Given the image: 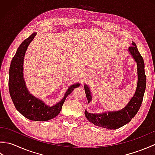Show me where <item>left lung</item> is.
Wrapping results in <instances>:
<instances>
[{"label":"left lung","mask_w":155,"mask_h":155,"mask_svg":"<svg viewBox=\"0 0 155 155\" xmlns=\"http://www.w3.org/2000/svg\"><path fill=\"white\" fill-rule=\"evenodd\" d=\"M132 45L128 48V51L137 64L138 82L135 93L127 106L120 110L110 111L108 113L106 112L102 114H93L88 113L87 110H85V117L88 120L97 127L106 128L107 129H117L124 126L129 123L135 116L142 104L147 83L144 72V63L142 56L138 51L136 44L133 42ZM84 87L88 103H89L92 101L90 88L86 84H84Z\"/></svg>","instance_id":"1"}]
</instances>
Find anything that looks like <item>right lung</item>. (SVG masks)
<instances>
[{
  "instance_id": "obj_1",
  "label": "right lung",
  "mask_w": 155,
  "mask_h": 155,
  "mask_svg": "<svg viewBox=\"0 0 155 155\" xmlns=\"http://www.w3.org/2000/svg\"><path fill=\"white\" fill-rule=\"evenodd\" d=\"M36 35L37 32H34L22 42L12 59L9 68V93L16 110L23 116L31 120L47 121L60 113L66 98L75 88L80 86V84L71 85L62 99L52 107L48 106L43 101L29 93L23 77V62L28 45Z\"/></svg>"
}]
</instances>
